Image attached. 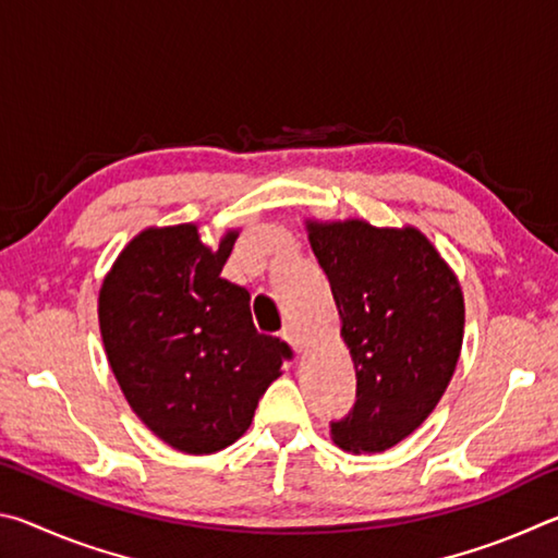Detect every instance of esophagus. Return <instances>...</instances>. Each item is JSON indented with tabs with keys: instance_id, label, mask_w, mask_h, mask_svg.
<instances>
[{
	"instance_id": "34e87169",
	"label": "esophagus",
	"mask_w": 558,
	"mask_h": 558,
	"mask_svg": "<svg viewBox=\"0 0 558 558\" xmlns=\"http://www.w3.org/2000/svg\"><path fill=\"white\" fill-rule=\"evenodd\" d=\"M280 337L286 339V342H288L292 349H295V352H302V349H305V337H302L300 327H295V325H286V329H282Z\"/></svg>"
}]
</instances>
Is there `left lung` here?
<instances>
[{"label":"left lung","mask_w":558,"mask_h":558,"mask_svg":"<svg viewBox=\"0 0 558 558\" xmlns=\"http://www.w3.org/2000/svg\"><path fill=\"white\" fill-rule=\"evenodd\" d=\"M305 229L356 372V403L332 423V440L349 452H384L448 389L465 332L462 288L415 226L307 219Z\"/></svg>","instance_id":"left-lung-1"}]
</instances>
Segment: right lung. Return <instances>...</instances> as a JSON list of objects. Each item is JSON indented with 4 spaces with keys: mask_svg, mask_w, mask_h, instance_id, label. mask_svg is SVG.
Masks as SVG:
<instances>
[{
    "mask_svg": "<svg viewBox=\"0 0 558 558\" xmlns=\"http://www.w3.org/2000/svg\"><path fill=\"white\" fill-rule=\"evenodd\" d=\"M239 229L206 245L196 223L140 231L102 278L98 323L130 409L186 456L248 430L290 347L253 327L251 295L221 278Z\"/></svg>",
    "mask_w": 558,
    "mask_h": 558,
    "instance_id": "add662e5",
    "label": "right lung"
}]
</instances>
